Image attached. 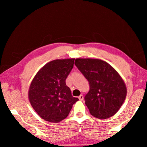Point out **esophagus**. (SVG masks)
Returning a JSON list of instances; mask_svg holds the SVG:
<instances>
[{
	"label": "esophagus",
	"instance_id": "esophagus-1",
	"mask_svg": "<svg viewBox=\"0 0 147 147\" xmlns=\"http://www.w3.org/2000/svg\"><path fill=\"white\" fill-rule=\"evenodd\" d=\"M78 98H79L80 100H81V101L83 100H84V96L82 95V94H80V95L78 96Z\"/></svg>",
	"mask_w": 147,
	"mask_h": 147
}]
</instances>
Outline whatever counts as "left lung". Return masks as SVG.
I'll return each instance as SVG.
<instances>
[{
	"mask_svg": "<svg viewBox=\"0 0 147 147\" xmlns=\"http://www.w3.org/2000/svg\"><path fill=\"white\" fill-rule=\"evenodd\" d=\"M74 64L89 82L90 88L84 99L91 115L100 119L115 115L127 92L119 73L107 62L98 59L77 58Z\"/></svg>",
	"mask_w": 147,
	"mask_h": 147,
	"instance_id": "left-lung-1",
	"label": "left lung"
}]
</instances>
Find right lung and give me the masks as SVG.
I'll use <instances>...</instances> for the list:
<instances>
[{
    "label": "right lung",
    "mask_w": 147,
    "mask_h": 147,
    "mask_svg": "<svg viewBox=\"0 0 147 147\" xmlns=\"http://www.w3.org/2000/svg\"><path fill=\"white\" fill-rule=\"evenodd\" d=\"M74 58L47 63L34 76L28 91L32 108L42 119L57 123L68 116L78 100L72 96L65 80L74 65Z\"/></svg>",
    "instance_id": "add662e5"
}]
</instances>
